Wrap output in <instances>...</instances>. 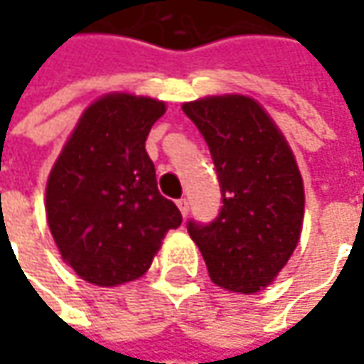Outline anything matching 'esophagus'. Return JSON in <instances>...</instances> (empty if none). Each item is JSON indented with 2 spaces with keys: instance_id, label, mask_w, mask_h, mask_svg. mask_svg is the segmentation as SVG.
Segmentation results:
<instances>
[{
  "instance_id": "obj_1",
  "label": "esophagus",
  "mask_w": 364,
  "mask_h": 364,
  "mask_svg": "<svg viewBox=\"0 0 364 364\" xmlns=\"http://www.w3.org/2000/svg\"><path fill=\"white\" fill-rule=\"evenodd\" d=\"M178 208H180V213H182V217H188V210H190V203L186 200V198H180L178 200Z\"/></svg>"
}]
</instances>
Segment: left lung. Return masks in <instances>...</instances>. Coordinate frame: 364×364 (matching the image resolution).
I'll use <instances>...</instances> for the list:
<instances>
[{
  "instance_id": "8db88e82",
  "label": "left lung",
  "mask_w": 364,
  "mask_h": 364,
  "mask_svg": "<svg viewBox=\"0 0 364 364\" xmlns=\"http://www.w3.org/2000/svg\"><path fill=\"white\" fill-rule=\"evenodd\" d=\"M217 168L223 208L210 225L188 223L213 284L232 294L272 286L298 247L304 180L286 135L247 95H210L182 105Z\"/></svg>"
}]
</instances>
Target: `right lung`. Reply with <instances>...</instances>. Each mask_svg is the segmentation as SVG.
Here are the masks:
<instances>
[{"label": "right lung", "mask_w": 364, "mask_h": 364, "mask_svg": "<svg viewBox=\"0 0 364 364\" xmlns=\"http://www.w3.org/2000/svg\"><path fill=\"white\" fill-rule=\"evenodd\" d=\"M166 103L107 92L78 117L46 182V218L66 265L80 279L117 287L149 269L182 215L158 190L147 133Z\"/></svg>", "instance_id": "1"}]
</instances>
